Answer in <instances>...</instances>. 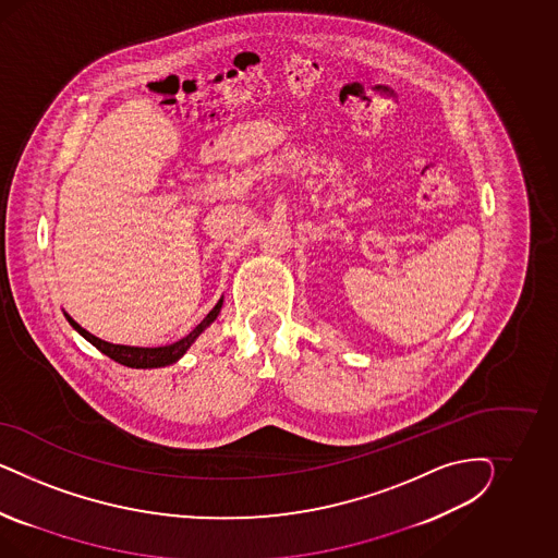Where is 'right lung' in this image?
<instances>
[{"label": "right lung", "instance_id": "add662e5", "mask_svg": "<svg viewBox=\"0 0 558 558\" xmlns=\"http://www.w3.org/2000/svg\"><path fill=\"white\" fill-rule=\"evenodd\" d=\"M220 306H222V299H220L219 303L215 304V308L204 317L203 322L198 323V325L187 333L186 338H182L180 341L171 343V345H163V348L114 345V343L101 341V339L96 338V336L87 333L84 327H80L69 315H65V317H68V322L73 325V329H77L92 345H96L101 354L112 357L114 362H119L122 366H129V368H159V366L173 364L175 360H180L182 355L186 354V350L194 343V339L198 338L204 329L217 319V315L220 313Z\"/></svg>", "mask_w": 558, "mask_h": 558}]
</instances>
